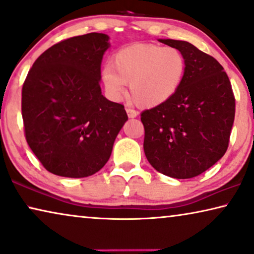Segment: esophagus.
Instances as JSON below:
<instances>
[{
    "mask_svg": "<svg viewBox=\"0 0 254 254\" xmlns=\"http://www.w3.org/2000/svg\"><path fill=\"white\" fill-rule=\"evenodd\" d=\"M126 112H127V115H128V117H129V118H136V117L138 116V112L136 111V110H134V109L127 108L126 109Z\"/></svg>",
    "mask_w": 254,
    "mask_h": 254,
    "instance_id": "34e87169",
    "label": "esophagus"
}]
</instances>
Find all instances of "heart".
I'll list each match as a JSON object with an SVG mask.
<instances>
[{"label":"heart","mask_w":254,"mask_h":254,"mask_svg":"<svg viewBox=\"0 0 254 254\" xmlns=\"http://www.w3.org/2000/svg\"><path fill=\"white\" fill-rule=\"evenodd\" d=\"M187 74V61L175 48L137 43L119 50L111 65L102 71L108 94L123 97L128 84V96L136 105L151 109L163 105L181 89Z\"/></svg>","instance_id":"b5f03b06"}]
</instances>
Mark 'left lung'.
Masks as SVG:
<instances>
[{
	"label": "left lung",
	"instance_id": "8db88e82",
	"mask_svg": "<svg viewBox=\"0 0 254 254\" xmlns=\"http://www.w3.org/2000/svg\"><path fill=\"white\" fill-rule=\"evenodd\" d=\"M181 51L187 74L171 101L141 113L144 153L151 166L174 179H191L221 159L235 118V97L215 58L187 41L159 39Z\"/></svg>",
	"mask_w": 254,
	"mask_h": 254
}]
</instances>
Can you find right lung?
I'll use <instances>...</instances> for the list:
<instances>
[{
  "label": "right lung",
  "instance_id": "obj_1",
  "mask_svg": "<svg viewBox=\"0 0 254 254\" xmlns=\"http://www.w3.org/2000/svg\"><path fill=\"white\" fill-rule=\"evenodd\" d=\"M109 40L103 33H89L50 47L24 82L26 141L55 175L78 179L100 171L128 120L124 105L102 95L101 64Z\"/></svg>",
  "mask_w": 254,
  "mask_h": 254
}]
</instances>
